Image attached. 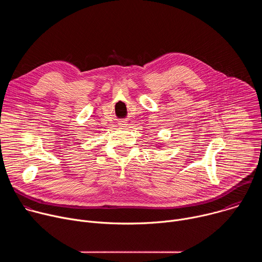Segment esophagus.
<instances>
[{
  "label": "esophagus",
  "mask_w": 262,
  "mask_h": 262,
  "mask_svg": "<svg viewBox=\"0 0 262 262\" xmlns=\"http://www.w3.org/2000/svg\"><path fill=\"white\" fill-rule=\"evenodd\" d=\"M120 125L123 126V125H126V124H125V122H122V123H120Z\"/></svg>",
  "instance_id": "1"
}]
</instances>
